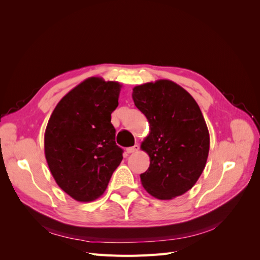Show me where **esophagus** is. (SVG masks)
<instances>
[{
  "instance_id": "1",
  "label": "esophagus",
  "mask_w": 260,
  "mask_h": 260,
  "mask_svg": "<svg viewBox=\"0 0 260 260\" xmlns=\"http://www.w3.org/2000/svg\"><path fill=\"white\" fill-rule=\"evenodd\" d=\"M139 145L138 144H136L135 146H131V147H128L127 148V153L128 154H135V153H137L138 151H139Z\"/></svg>"
}]
</instances>
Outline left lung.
<instances>
[{"mask_svg": "<svg viewBox=\"0 0 260 260\" xmlns=\"http://www.w3.org/2000/svg\"><path fill=\"white\" fill-rule=\"evenodd\" d=\"M132 99L151 130L141 144L151 159L140 176L142 185L158 200L184 194L201 177L209 152V132L200 106L170 80L135 86Z\"/></svg>", "mask_w": 260, "mask_h": 260, "instance_id": "8db88e82", "label": "left lung"}]
</instances>
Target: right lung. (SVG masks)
<instances>
[{
    "label": "right lung",
    "instance_id": "1",
    "mask_svg": "<svg viewBox=\"0 0 260 260\" xmlns=\"http://www.w3.org/2000/svg\"><path fill=\"white\" fill-rule=\"evenodd\" d=\"M121 85L92 77L62 98L44 135V152L53 178L78 202L103 194L122 160L111 122Z\"/></svg>",
    "mask_w": 260,
    "mask_h": 260
}]
</instances>
